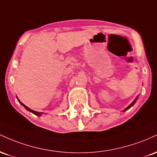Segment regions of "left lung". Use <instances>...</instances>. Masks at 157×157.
<instances>
[{
	"label": "left lung",
	"mask_w": 157,
	"mask_h": 157,
	"mask_svg": "<svg viewBox=\"0 0 157 157\" xmlns=\"http://www.w3.org/2000/svg\"><path fill=\"white\" fill-rule=\"evenodd\" d=\"M137 98H138V97H136V99H135V100H134V101H133L132 102H131V103L130 104V105H129L128 106V107H127V108H126V109H124V110H123V111H127V110H128L129 109H130V108H131V107H132V106L134 105V103H135V102H136V100H137Z\"/></svg>",
	"instance_id": "1"
}]
</instances>
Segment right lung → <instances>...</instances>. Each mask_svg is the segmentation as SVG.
Segmentation results:
<instances>
[{
    "instance_id": "obj_1",
    "label": "right lung",
    "mask_w": 157,
    "mask_h": 157,
    "mask_svg": "<svg viewBox=\"0 0 157 157\" xmlns=\"http://www.w3.org/2000/svg\"><path fill=\"white\" fill-rule=\"evenodd\" d=\"M17 100H18V101H19V102H20V103H21V105H22L23 106V107H25V109H26L27 110V111H30V112L33 113H34V114H35V115H36V116H38V117H40V116H41V115H42V114H44V113H43V112H38V111H34V110H32V109H29V108H28V107H27V106H26V105H24V104H23V103H22V102H21V101H20V100H19V99H18V98H17Z\"/></svg>"
}]
</instances>
